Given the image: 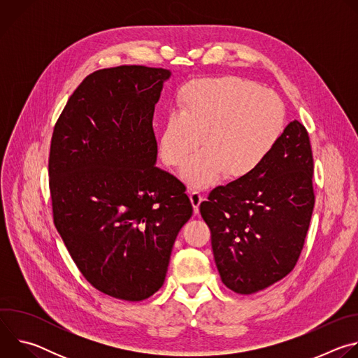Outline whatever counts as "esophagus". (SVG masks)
<instances>
[{"mask_svg": "<svg viewBox=\"0 0 358 358\" xmlns=\"http://www.w3.org/2000/svg\"><path fill=\"white\" fill-rule=\"evenodd\" d=\"M189 199H191V203L194 207V214H198L199 213V203L203 201V196L198 191H191L189 192Z\"/></svg>", "mask_w": 358, "mask_h": 358, "instance_id": "obj_1", "label": "esophagus"}]
</instances>
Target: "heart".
<instances>
[{"instance_id": "1", "label": "heart", "mask_w": 358, "mask_h": 358, "mask_svg": "<svg viewBox=\"0 0 358 358\" xmlns=\"http://www.w3.org/2000/svg\"><path fill=\"white\" fill-rule=\"evenodd\" d=\"M286 112L271 89L227 76L198 79L178 96L159 134V156L181 167L196 148H203L181 171L194 188H207L224 174L229 181L249 177L266 160L283 134Z\"/></svg>"}]
</instances>
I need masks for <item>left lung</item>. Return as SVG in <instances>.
I'll use <instances>...</instances> for the list:
<instances>
[{
  "label": "left lung",
  "mask_w": 358,
  "mask_h": 358,
  "mask_svg": "<svg viewBox=\"0 0 358 358\" xmlns=\"http://www.w3.org/2000/svg\"><path fill=\"white\" fill-rule=\"evenodd\" d=\"M312 178L309 134L293 120L257 171L214 188L201 202L227 287L257 293L293 271L313 214Z\"/></svg>",
  "instance_id": "8db88e82"
}]
</instances>
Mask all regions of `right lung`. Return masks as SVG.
<instances>
[{"label": "right lung", "mask_w": 358, "mask_h": 358, "mask_svg": "<svg viewBox=\"0 0 358 358\" xmlns=\"http://www.w3.org/2000/svg\"><path fill=\"white\" fill-rule=\"evenodd\" d=\"M171 72L140 65L90 73L59 116L49 155L54 222L86 280L138 301L164 283L192 215L185 187L156 167L152 115Z\"/></svg>", "instance_id": "1"}]
</instances>
